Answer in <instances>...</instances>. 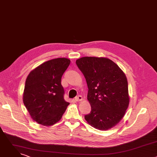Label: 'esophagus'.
Returning a JSON list of instances; mask_svg holds the SVG:
<instances>
[{"label": "esophagus", "mask_w": 157, "mask_h": 157, "mask_svg": "<svg viewBox=\"0 0 157 157\" xmlns=\"http://www.w3.org/2000/svg\"><path fill=\"white\" fill-rule=\"evenodd\" d=\"M75 99L76 101H81L82 100V98L81 96H78L77 97L75 98Z\"/></svg>", "instance_id": "1"}]
</instances>
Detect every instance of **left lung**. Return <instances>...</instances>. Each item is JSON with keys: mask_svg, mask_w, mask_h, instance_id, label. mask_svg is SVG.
I'll return each instance as SVG.
<instances>
[{"mask_svg": "<svg viewBox=\"0 0 157 157\" xmlns=\"http://www.w3.org/2000/svg\"><path fill=\"white\" fill-rule=\"evenodd\" d=\"M76 63L86 80L87 99L91 107L84 119L99 130L113 127L122 119L129 104L125 74L106 58L82 57Z\"/></svg>", "mask_w": 157, "mask_h": 157, "instance_id": "left-lung-1", "label": "left lung"}]
</instances>
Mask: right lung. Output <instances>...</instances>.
I'll return each mask as SVG.
<instances>
[{
	"mask_svg": "<svg viewBox=\"0 0 157 157\" xmlns=\"http://www.w3.org/2000/svg\"><path fill=\"white\" fill-rule=\"evenodd\" d=\"M70 64L65 58L53 59L32 71L25 81L24 104L33 121L44 126L58 122L70 103L64 99L61 77Z\"/></svg>",
	"mask_w": 157,
	"mask_h": 157,
	"instance_id": "add662e5",
	"label": "right lung"
}]
</instances>
